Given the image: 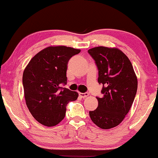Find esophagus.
<instances>
[{"mask_svg": "<svg viewBox=\"0 0 158 158\" xmlns=\"http://www.w3.org/2000/svg\"><path fill=\"white\" fill-rule=\"evenodd\" d=\"M79 96H80L81 98H86L87 96H88L89 94H88V93H79Z\"/></svg>", "mask_w": 158, "mask_h": 158, "instance_id": "34e87169", "label": "esophagus"}]
</instances>
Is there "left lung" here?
I'll return each instance as SVG.
<instances>
[{"label":"left lung","instance_id":"8db88e82","mask_svg":"<svg viewBox=\"0 0 158 158\" xmlns=\"http://www.w3.org/2000/svg\"><path fill=\"white\" fill-rule=\"evenodd\" d=\"M98 68V82L103 85L98 107L90 111L96 126L104 130L118 126L130 111L138 79L129 58L119 49L98 46L88 50Z\"/></svg>","mask_w":158,"mask_h":158}]
</instances>
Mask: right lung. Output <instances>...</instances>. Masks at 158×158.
<instances>
[{"instance_id": "add662e5", "label": "right lung", "mask_w": 158, "mask_h": 158, "mask_svg": "<svg viewBox=\"0 0 158 158\" xmlns=\"http://www.w3.org/2000/svg\"><path fill=\"white\" fill-rule=\"evenodd\" d=\"M80 52L64 45L50 46L37 53L23 74L26 105L41 124L54 127L63 120L66 106L77 99L78 93L61 85L67 84L68 62Z\"/></svg>"}]
</instances>
